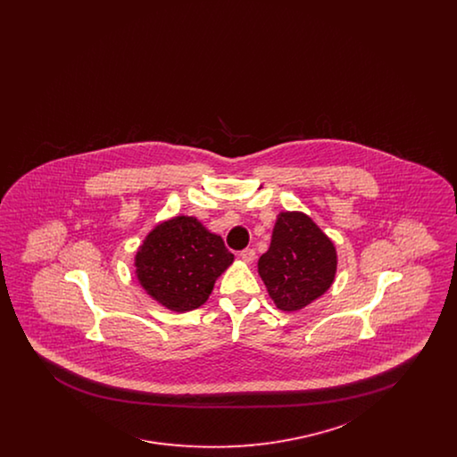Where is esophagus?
<instances>
[{"label":"esophagus","mask_w":457,"mask_h":457,"mask_svg":"<svg viewBox=\"0 0 457 457\" xmlns=\"http://www.w3.org/2000/svg\"><path fill=\"white\" fill-rule=\"evenodd\" d=\"M239 259L246 263L255 261V250L253 248H245L243 252H239Z\"/></svg>","instance_id":"1"}]
</instances>
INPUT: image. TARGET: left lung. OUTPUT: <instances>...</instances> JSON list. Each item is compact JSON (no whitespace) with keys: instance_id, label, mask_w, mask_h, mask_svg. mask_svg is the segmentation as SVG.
Here are the masks:
<instances>
[{"instance_id":"8db88e82","label":"left lung","mask_w":457,"mask_h":457,"mask_svg":"<svg viewBox=\"0 0 457 457\" xmlns=\"http://www.w3.org/2000/svg\"><path fill=\"white\" fill-rule=\"evenodd\" d=\"M337 253L326 233L303 212H281L259 274L279 310L296 312L334 283Z\"/></svg>"}]
</instances>
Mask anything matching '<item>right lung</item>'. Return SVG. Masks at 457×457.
Returning a JSON list of instances; mask_svg holds the SVG:
<instances>
[{
    "instance_id": "right-lung-1",
    "label": "right lung",
    "mask_w": 457,
    "mask_h": 457,
    "mask_svg": "<svg viewBox=\"0 0 457 457\" xmlns=\"http://www.w3.org/2000/svg\"><path fill=\"white\" fill-rule=\"evenodd\" d=\"M235 255L195 218L176 216L157 224L135 255L137 278L159 303L190 312L205 303Z\"/></svg>"
}]
</instances>
